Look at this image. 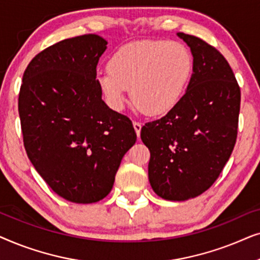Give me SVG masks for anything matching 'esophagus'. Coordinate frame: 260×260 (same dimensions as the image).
Wrapping results in <instances>:
<instances>
[{
  "label": "esophagus",
  "instance_id": "34e87169",
  "mask_svg": "<svg viewBox=\"0 0 260 260\" xmlns=\"http://www.w3.org/2000/svg\"><path fill=\"white\" fill-rule=\"evenodd\" d=\"M134 129H135V131H136L137 137H140L141 129H142V124L140 122H134Z\"/></svg>",
  "mask_w": 260,
  "mask_h": 260
}]
</instances>
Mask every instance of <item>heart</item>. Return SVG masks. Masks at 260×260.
Segmentation results:
<instances>
[{"instance_id":"1","label":"heart","mask_w":260,"mask_h":260,"mask_svg":"<svg viewBox=\"0 0 260 260\" xmlns=\"http://www.w3.org/2000/svg\"><path fill=\"white\" fill-rule=\"evenodd\" d=\"M194 69L189 49L176 41H137L120 47L109 70L97 74V83L115 110H122L127 88L138 109L163 115L179 104Z\"/></svg>"}]
</instances>
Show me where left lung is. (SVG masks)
Masks as SVG:
<instances>
[{"mask_svg":"<svg viewBox=\"0 0 260 260\" xmlns=\"http://www.w3.org/2000/svg\"><path fill=\"white\" fill-rule=\"evenodd\" d=\"M177 37L193 55L189 85L175 108L141 129L149 182L170 201L199 197L215 182L236 144L240 111L239 85L221 53L200 38Z\"/></svg>","mask_w":260,"mask_h":260,"instance_id":"left-lung-1","label":"left lung"}]
</instances>
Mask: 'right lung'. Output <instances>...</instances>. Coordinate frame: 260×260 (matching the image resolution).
Returning <instances> with one entry per match:
<instances>
[{"mask_svg": "<svg viewBox=\"0 0 260 260\" xmlns=\"http://www.w3.org/2000/svg\"><path fill=\"white\" fill-rule=\"evenodd\" d=\"M108 41L66 39L35 55L23 73L19 115L28 158L59 197L92 204L112 189L136 142L126 116L102 99L97 65Z\"/></svg>", "mask_w": 260, "mask_h": 260, "instance_id": "1", "label": "right lung"}]
</instances>
